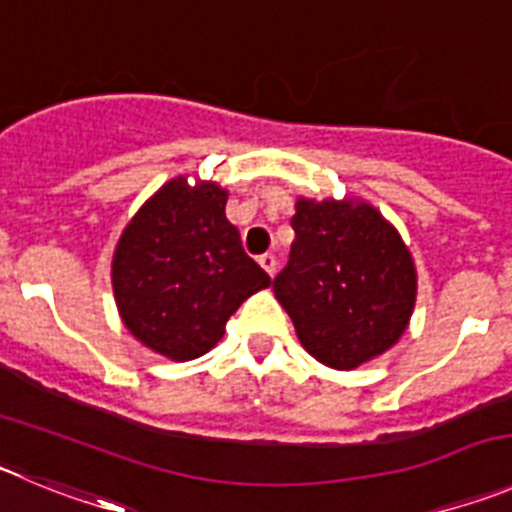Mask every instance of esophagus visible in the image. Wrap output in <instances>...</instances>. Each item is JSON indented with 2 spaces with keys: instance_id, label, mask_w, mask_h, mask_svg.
<instances>
[{
  "instance_id": "34e87169",
  "label": "esophagus",
  "mask_w": 512,
  "mask_h": 512,
  "mask_svg": "<svg viewBox=\"0 0 512 512\" xmlns=\"http://www.w3.org/2000/svg\"><path fill=\"white\" fill-rule=\"evenodd\" d=\"M259 264L264 266V271L269 276L276 274V256H274V253H264V256H259Z\"/></svg>"
}]
</instances>
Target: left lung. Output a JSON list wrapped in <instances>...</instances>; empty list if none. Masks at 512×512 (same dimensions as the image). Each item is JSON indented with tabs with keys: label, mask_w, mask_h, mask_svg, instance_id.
<instances>
[{
	"label": "left lung",
	"mask_w": 512,
	"mask_h": 512,
	"mask_svg": "<svg viewBox=\"0 0 512 512\" xmlns=\"http://www.w3.org/2000/svg\"><path fill=\"white\" fill-rule=\"evenodd\" d=\"M294 243L274 294L312 358L337 370L386 353L406 332L416 269L398 231L360 200H297Z\"/></svg>",
	"instance_id": "8db88e82"
}]
</instances>
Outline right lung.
Segmentation results:
<instances>
[{"label":"right lung","instance_id":"1","mask_svg":"<svg viewBox=\"0 0 512 512\" xmlns=\"http://www.w3.org/2000/svg\"><path fill=\"white\" fill-rule=\"evenodd\" d=\"M228 192L215 182L159 187L119 238L111 264L116 307L154 353L192 360L218 345L225 322L271 284L225 218Z\"/></svg>","mask_w":512,"mask_h":512}]
</instances>
